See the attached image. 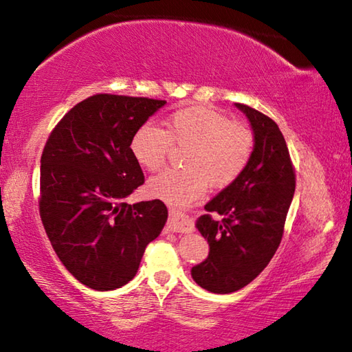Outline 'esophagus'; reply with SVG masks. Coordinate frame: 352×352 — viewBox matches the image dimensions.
Masks as SVG:
<instances>
[{
	"instance_id": "esophagus-1",
	"label": "esophagus",
	"mask_w": 352,
	"mask_h": 352,
	"mask_svg": "<svg viewBox=\"0 0 352 352\" xmlns=\"http://www.w3.org/2000/svg\"><path fill=\"white\" fill-rule=\"evenodd\" d=\"M168 230L172 231V233L188 234V233H192L194 226L189 222V219L186 216H183V214L170 212L169 220H168Z\"/></svg>"
}]
</instances>
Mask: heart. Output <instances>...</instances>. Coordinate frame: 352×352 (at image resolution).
I'll list each match as a JSON object with an SVG mask.
<instances>
[{"instance_id":"heart-1","label":"heart","mask_w":352,"mask_h":352,"mask_svg":"<svg viewBox=\"0 0 352 352\" xmlns=\"http://www.w3.org/2000/svg\"><path fill=\"white\" fill-rule=\"evenodd\" d=\"M168 130L146 122L130 141V152L142 168L157 170L169 153L189 147L184 155L186 169H166L147 182L151 197L183 206L197 200L208 189L226 188L247 169L254 147L252 129L231 121L223 113L208 107H186L172 113Z\"/></svg>"}]
</instances>
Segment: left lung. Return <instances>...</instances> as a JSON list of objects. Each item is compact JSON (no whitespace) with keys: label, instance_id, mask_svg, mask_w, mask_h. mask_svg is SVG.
I'll list each match as a JSON object with an SVG mask.
<instances>
[{"label":"left lung","instance_id":"obj_1","mask_svg":"<svg viewBox=\"0 0 352 352\" xmlns=\"http://www.w3.org/2000/svg\"><path fill=\"white\" fill-rule=\"evenodd\" d=\"M245 113L254 133L247 169L234 183L205 205L197 228L210 243V254L190 275L212 294L245 287L265 269L281 243L284 223L295 192V168L278 124L252 107ZM211 212L224 219L214 221Z\"/></svg>","mask_w":352,"mask_h":352}]
</instances>
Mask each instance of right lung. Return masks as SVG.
Masks as SVG:
<instances>
[{
  "label": "right lung",
  "mask_w": 352,
  "mask_h": 352,
  "mask_svg": "<svg viewBox=\"0 0 352 352\" xmlns=\"http://www.w3.org/2000/svg\"><path fill=\"white\" fill-rule=\"evenodd\" d=\"M164 104L94 94L74 105L46 141L40 217L58 259L87 287L115 290L127 284L168 220L162 200H124L144 183L130 141Z\"/></svg>",
  "instance_id": "1"
}]
</instances>
